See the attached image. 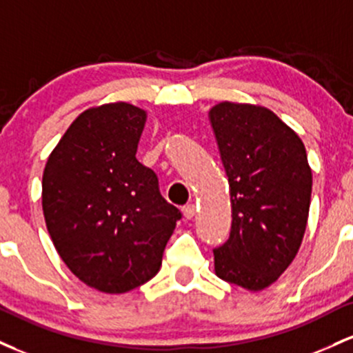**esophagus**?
Masks as SVG:
<instances>
[{"label": "esophagus", "mask_w": 353, "mask_h": 353, "mask_svg": "<svg viewBox=\"0 0 353 353\" xmlns=\"http://www.w3.org/2000/svg\"><path fill=\"white\" fill-rule=\"evenodd\" d=\"M195 213H196V208H195V205H187V207L183 208V216L187 220H192L193 216H195Z\"/></svg>", "instance_id": "esophagus-1"}]
</instances>
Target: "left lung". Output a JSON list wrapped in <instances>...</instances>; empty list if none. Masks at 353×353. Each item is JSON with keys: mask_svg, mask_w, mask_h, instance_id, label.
I'll list each match as a JSON object with an SVG mask.
<instances>
[{"mask_svg": "<svg viewBox=\"0 0 353 353\" xmlns=\"http://www.w3.org/2000/svg\"><path fill=\"white\" fill-rule=\"evenodd\" d=\"M228 176L232 232L213 250L221 280L250 292L276 282L307 228L312 170L303 141L272 110L221 101L208 112Z\"/></svg>", "mask_w": 353, "mask_h": 353, "instance_id": "8db88e82", "label": "left lung"}]
</instances>
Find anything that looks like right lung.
<instances>
[{
	"instance_id": "1",
	"label": "right lung",
	"mask_w": 353,
	"mask_h": 353,
	"mask_svg": "<svg viewBox=\"0 0 353 353\" xmlns=\"http://www.w3.org/2000/svg\"><path fill=\"white\" fill-rule=\"evenodd\" d=\"M146 112L125 101L85 110L48 157L43 215L58 255L83 283L125 294L157 275L181 219L155 172L137 160Z\"/></svg>"
}]
</instances>
